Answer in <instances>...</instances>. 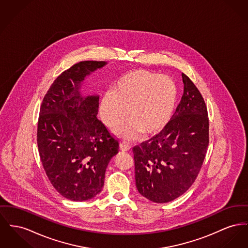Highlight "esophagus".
Here are the masks:
<instances>
[{
  "instance_id": "1",
  "label": "esophagus",
  "mask_w": 248,
  "mask_h": 248,
  "mask_svg": "<svg viewBox=\"0 0 248 248\" xmlns=\"http://www.w3.org/2000/svg\"><path fill=\"white\" fill-rule=\"evenodd\" d=\"M130 148H131V146L129 145V143H127V142L123 141V142L120 143V149H121L122 151L126 152V151H129Z\"/></svg>"
}]
</instances>
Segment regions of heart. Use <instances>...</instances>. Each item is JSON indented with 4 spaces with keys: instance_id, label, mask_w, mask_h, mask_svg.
Returning a JSON list of instances; mask_svg holds the SVG:
<instances>
[{
    "instance_id": "1",
    "label": "heart",
    "mask_w": 248,
    "mask_h": 248,
    "mask_svg": "<svg viewBox=\"0 0 248 248\" xmlns=\"http://www.w3.org/2000/svg\"><path fill=\"white\" fill-rule=\"evenodd\" d=\"M177 97L175 82L168 77L144 69L122 75L112 91L103 95L99 112L109 128L117 126L126 115L130 118L116 130L117 135L131 140L141 131L160 132L170 121Z\"/></svg>"
}]
</instances>
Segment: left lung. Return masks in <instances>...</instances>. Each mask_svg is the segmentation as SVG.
<instances>
[{"mask_svg":"<svg viewBox=\"0 0 248 248\" xmlns=\"http://www.w3.org/2000/svg\"><path fill=\"white\" fill-rule=\"evenodd\" d=\"M184 94L160 133L133 148L136 186L146 199L166 203L189 189L209 145V118L203 97L186 74Z\"/></svg>","mask_w":248,"mask_h":248,"instance_id":"obj_1","label":"left lung"}]
</instances>
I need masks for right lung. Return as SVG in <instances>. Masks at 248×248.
<instances>
[{"label": "right lung", "instance_id": "1", "mask_svg": "<svg viewBox=\"0 0 248 248\" xmlns=\"http://www.w3.org/2000/svg\"><path fill=\"white\" fill-rule=\"evenodd\" d=\"M106 62H79L51 84L41 104L37 145L46 174L63 198L84 202L101 192L119 142L97 119L99 97L85 96V78Z\"/></svg>", "mask_w": 248, "mask_h": 248}]
</instances>
